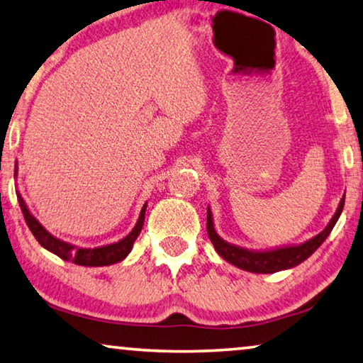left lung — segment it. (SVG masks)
I'll return each instance as SVG.
<instances>
[{"label": "left lung", "instance_id": "1", "mask_svg": "<svg viewBox=\"0 0 363 363\" xmlns=\"http://www.w3.org/2000/svg\"><path fill=\"white\" fill-rule=\"evenodd\" d=\"M344 197H346V194H344ZM344 197L341 199L336 213L333 215V218L323 231L316 234L315 238L308 239L307 242L298 244V245L278 247V249H269V250H249V249H242V247L239 245L229 244L223 238H220V234L216 233L210 206H208V211H206V233H208V238L211 240L213 247H215V250L218 252V255L231 264H234V267L245 269V272H250V273H263V274L283 272V269L294 268L302 262H306L307 258L325 242L328 235H330V233L333 231V228H335V224L337 223L339 216H341L342 208H344Z\"/></svg>", "mask_w": 363, "mask_h": 363}]
</instances>
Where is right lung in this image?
I'll return each mask as SVG.
<instances>
[{"mask_svg":"<svg viewBox=\"0 0 363 363\" xmlns=\"http://www.w3.org/2000/svg\"><path fill=\"white\" fill-rule=\"evenodd\" d=\"M14 176H17V163H16ZM16 194H17V200H19L22 215H24V218H26L27 226L32 231V234L35 235L38 244L42 245L43 249L50 250L51 254H55L60 258H62V260L72 262L76 264H80V267H108V264L123 262L124 258L129 255V252L132 250V245H134L135 239L139 238L142 226H143V220H145L147 203L143 205L140 216H139V220H137L134 229H132V231L125 235L124 239H121L114 244L94 247V249H85V247H77L74 244L66 242V240L57 239L53 234L48 233L47 229L42 226V223H40L37 218L33 216L30 211H28V206L26 205L24 199H22L19 191H16Z\"/></svg>","mask_w":363,"mask_h":363,"instance_id":"right-lung-1","label":"right lung"}]
</instances>
